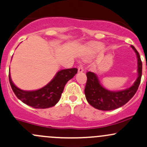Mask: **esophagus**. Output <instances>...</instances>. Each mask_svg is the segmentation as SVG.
<instances>
[{"instance_id": "1", "label": "esophagus", "mask_w": 147, "mask_h": 147, "mask_svg": "<svg viewBox=\"0 0 147 147\" xmlns=\"http://www.w3.org/2000/svg\"><path fill=\"white\" fill-rule=\"evenodd\" d=\"M84 67H83L82 65H80L78 67V72H84Z\"/></svg>"}]
</instances>
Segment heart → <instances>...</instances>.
<instances>
[{"label": "heart", "mask_w": 147, "mask_h": 147, "mask_svg": "<svg viewBox=\"0 0 147 147\" xmlns=\"http://www.w3.org/2000/svg\"><path fill=\"white\" fill-rule=\"evenodd\" d=\"M103 47H104V46L103 45V44L98 42H92L89 44V51L92 53H95L100 51L103 49Z\"/></svg>", "instance_id": "1"}]
</instances>
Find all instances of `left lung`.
<instances>
[{"instance_id": "1", "label": "left lung", "mask_w": 147, "mask_h": 147, "mask_svg": "<svg viewBox=\"0 0 147 147\" xmlns=\"http://www.w3.org/2000/svg\"><path fill=\"white\" fill-rule=\"evenodd\" d=\"M131 47L137 55L138 77L133 85L129 88L118 92L108 90L100 84L98 77L95 73L86 72L87 80L84 94L88 103L94 108L101 111H111L118 109L127 103L137 92L141 82L142 63L138 51L133 46H131Z\"/></svg>"}]
</instances>
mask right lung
I'll list each match as a JSON object with an SVG mask.
<instances>
[{
  "label": "right lung",
  "instance_id": "obj_1",
  "mask_svg": "<svg viewBox=\"0 0 147 147\" xmlns=\"http://www.w3.org/2000/svg\"><path fill=\"white\" fill-rule=\"evenodd\" d=\"M78 72L77 68L61 69L44 87L35 91H24L12 82L9 72V81L16 96L25 104L34 109H47L55 106L60 100L66 83Z\"/></svg>",
  "mask_w": 147,
  "mask_h": 147
}]
</instances>
